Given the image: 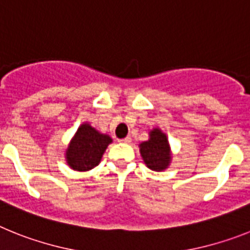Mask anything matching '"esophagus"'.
Instances as JSON below:
<instances>
[{"mask_svg": "<svg viewBox=\"0 0 250 250\" xmlns=\"http://www.w3.org/2000/svg\"><path fill=\"white\" fill-rule=\"evenodd\" d=\"M132 141L131 137H125V138H122V140H119V142H122V143H129Z\"/></svg>", "mask_w": 250, "mask_h": 250, "instance_id": "34e87169", "label": "esophagus"}]
</instances>
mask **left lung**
<instances>
[{
  "label": "left lung",
  "instance_id": "obj_1",
  "mask_svg": "<svg viewBox=\"0 0 250 250\" xmlns=\"http://www.w3.org/2000/svg\"><path fill=\"white\" fill-rule=\"evenodd\" d=\"M140 152L143 161L153 171H164L171 164V148L167 136L160 128L149 132V140L140 145Z\"/></svg>",
  "mask_w": 250,
  "mask_h": 250
}]
</instances>
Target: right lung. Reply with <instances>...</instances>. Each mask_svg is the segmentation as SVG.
Masks as SVG:
<instances>
[{"mask_svg": "<svg viewBox=\"0 0 250 250\" xmlns=\"http://www.w3.org/2000/svg\"><path fill=\"white\" fill-rule=\"evenodd\" d=\"M112 138L93 128L89 123H83L78 128L69 143L65 158L69 167L75 171H89L98 166L104 151Z\"/></svg>", "mask_w": 250, "mask_h": 250, "instance_id": "add662e5", "label": "right lung"}]
</instances>
